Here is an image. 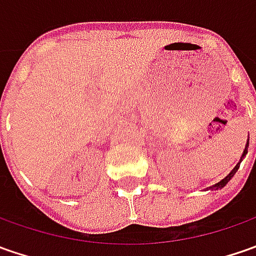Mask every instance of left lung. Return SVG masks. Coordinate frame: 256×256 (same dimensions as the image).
<instances>
[{
    "label": "left lung",
    "instance_id": "8db88e82",
    "mask_svg": "<svg viewBox=\"0 0 256 256\" xmlns=\"http://www.w3.org/2000/svg\"><path fill=\"white\" fill-rule=\"evenodd\" d=\"M248 144H250V141L246 142V146H245V151H244V154H242V156H245V154H246V150H248ZM240 165H241V161H240V162L235 165V168H234V170H232V171L230 172V174H228V175H226V176H225V178H224V180H222L221 182H218V184H215L214 186H211V190H214V188L220 190V188H222V186H225V185H226V184L230 182V180H231L232 176H234V175L236 174V171H238V168H240Z\"/></svg>",
    "mask_w": 256,
    "mask_h": 256
}]
</instances>
